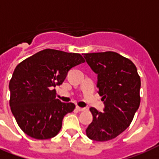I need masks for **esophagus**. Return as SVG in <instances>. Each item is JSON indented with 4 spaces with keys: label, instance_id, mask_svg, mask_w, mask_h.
Returning a JSON list of instances; mask_svg holds the SVG:
<instances>
[{
    "label": "esophagus",
    "instance_id": "esophagus-1",
    "mask_svg": "<svg viewBox=\"0 0 159 159\" xmlns=\"http://www.w3.org/2000/svg\"><path fill=\"white\" fill-rule=\"evenodd\" d=\"M76 108H77V110L78 111H86V109L82 108V107H79V106H77Z\"/></svg>",
    "mask_w": 159,
    "mask_h": 159
}]
</instances>
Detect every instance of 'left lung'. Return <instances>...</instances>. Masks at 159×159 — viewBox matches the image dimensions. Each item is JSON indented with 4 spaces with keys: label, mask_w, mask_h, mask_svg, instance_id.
<instances>
[{
    "label": "left lung",
    "mask_w": 159,
    "mask_h": 159,
    "mask_svg": "<svg viewBox=\"0 0 159 159\" xmlns=\"http://www.w3.org/2000/svg\"><path fill=\"white\" fill-rule=\"evenodd\" d=\"M83 55L97 74L98 93L105 104L103 112L90 108L93 120L86 133L92 140H111L128 128L139 109L140 77L133 62L116 52Z\"/></svg>",
    "instance_id": "left-lung-1"
}]
</instances>
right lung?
I'll return each instance as SVG.
<instances>
[{
	"label": "right lung",
	"mask_w": 159,
	"mask_h": 159,
	"mask_svg": "<svg viewBox=\"0 0 159 159\" xmlns=\"http://www.w3.org/2000/svg\"><path fill=\"white\" fill-rule=\"evenodd\" d=\"M82 55L43 49L20 62L10 81V106L20 128L31 138L48 139L62 128L65 115L75 105L56 99L60 86L72 67L84 62Z\"/></svg>",
	"instance_id": "right-lung-1"
}]
</instances>
